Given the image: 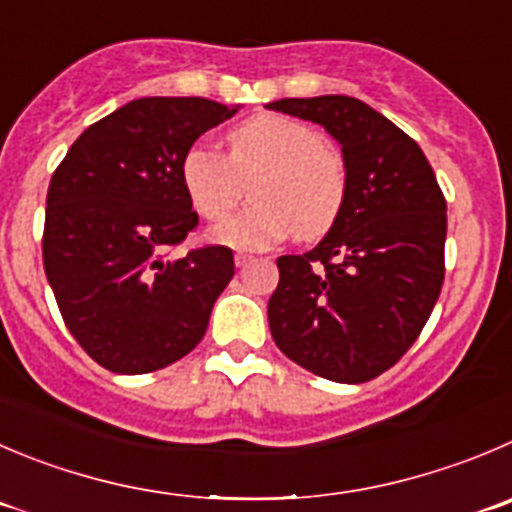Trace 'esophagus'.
Returning a JSON list of instances; mask_svg holds the SVG:
<instances>
[{"label":"esophagus","instance_id":"esophagus-1","mask_svg":"<svg viewBox=\"0 0 512 512\" xmlns=\"http://www.w3.org/2000/svg\"><path fill=\"white\" fill-rule=\"evenodd\" d=\"M233 261H236V266H246L248 261H253V256H251V253H243V251H238L236 256H233Z\"/></svg>","mask_w":512,"mask_h":512}]
</instances>
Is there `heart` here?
Here are the masks:
<instances>
[{
    "instance_id": "heart-1",
    "label": "heart",
    "mask_w": 512,
    "mask_h": 512,
    "mask_svg": "<svg viewBox=\"0 0 512 512\" xmlns=\"http://www.w3.org/2000/svg\"><path fill=\"white\" fill-rule=\"evenodd\" d=\"M180 178L193 208L208 221L231 216L251 186L253 206L213 228V238L233 248H266L289 233L299 241L321 238L342 216L349 191L342 153L284 115L236 125L226 135V155L191 148Z\"/></svg>"
}]
</instances>
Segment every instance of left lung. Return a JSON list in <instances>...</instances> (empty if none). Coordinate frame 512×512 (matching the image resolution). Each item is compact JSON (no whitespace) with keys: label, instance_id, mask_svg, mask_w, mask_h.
I'll return each mask as SVG.
<instances>
[{"label":"left lung","instance_id":"1","mask_svg":"<svg viewBox=\"0 0 512 512\" xmlns=\"http://www.w3.org/2000/svg\"><path fill=\"white\" fill-rule=\"evenodd\" d=\"M266 107L324 125L349 175L332 231L311 251L276 261L271 337L316 377L369 382L405 357L435 309L445 196L420 145L357 97H284Z\"/></svg>","mask_w":512,"mask_h":512}]
</instances>
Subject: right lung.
I'll list each match as a JSON object with an SVG mask.
<instances>
[{
	"label": "right lung",
	"mask_w": 512,
	"mask_h": 512,
	"mask_svg": "<svg viewBox=\"0 0 512 512\" xmlns=\"http://www.w3.org/2000/svg\"><path fill=\"white\" fill-rule=\"evenodd\" d=\"M238 107L140 97L72 143L47 191L42 261L67 329L100 367L148 374L186 357L233 279V251L170 248L198 226L180 163Z\"/></svg>",
	"instance_id": "right-lung-1"
}]
</instances>
